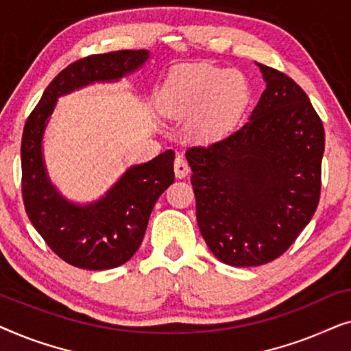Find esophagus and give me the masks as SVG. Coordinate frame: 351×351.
<instances>
[{"mask_svg": "<svg viewBox=\"0 0 351 351\" xmlns=\"http://www.w3.org/2000/svg\"><path fill=\"white\" fill-rule=\"evenodd\" d=\"M174 172H176L177 179H184V177L189 176L190 166H189V162L185 161L184 156H177L176 158V161H174Z\"/></svg>", "mask_w": 351, "mask_h": 351, "instance_id": "34e87169", "label": "esophagus"}]
</instances>
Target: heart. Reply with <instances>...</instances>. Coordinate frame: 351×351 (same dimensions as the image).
I'll use <instances>...</instances> for the list:
<instances>
[{"instance_id": "1", "label": "heart", "mask_w": 351, "mask_h": 351, "mask_svg": "<svg viewBox=\"0 0 351 351\" xmlns=\"http://www.w3.org/2000/svg\"><path fill=\"white\" fill-rule=\"evenodd\" d=\"M249 88L241 73L209 64L182 69L158 95L166 117H190L189 132L198 141H213L228 131L246 108Z\"/></svg>"}]
</instances>
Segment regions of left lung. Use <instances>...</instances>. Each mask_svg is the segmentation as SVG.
<instances>
[{"instance_id": "1", "label": "left lung", "mask_w": 351, "mask_h": 351, "mask_svg": "<svg viewBox=\"0 0 351 351\" xmlns=\"http://www.w3.org/2000/svg\"><path fill=\"white\" fill-rule=\"evenodd\" d=\"M257 65L267 88L249 121L185 153L199 232L214 256L233 267L285 254L319 203L323 123L294 80Z\"/></svg>"}]
</instances>
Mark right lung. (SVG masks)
I'll return each instance as SVG.
<instances>
[{"instance_id":"add662e5","label":"right lung","mask_w":351,"mask_h":351,"mask_svg":"<svg viewBox=\"0 0 351 351\" xmlns=\"http://www.w3.org/2000/svg\"><path fill=\"white\" fill-rule=\"evenodd\" d=\"M147 49L89 56L62 70L47 86L22 134V196L28 219L47 246L70 265L108 270L126 263L145 234L162 191L174 182V156L166 150L131 166L102 198L71 203L52 185L43 160V136L57 99L94 83H114L142 69Z\"/></svg>"}]
</instances>
